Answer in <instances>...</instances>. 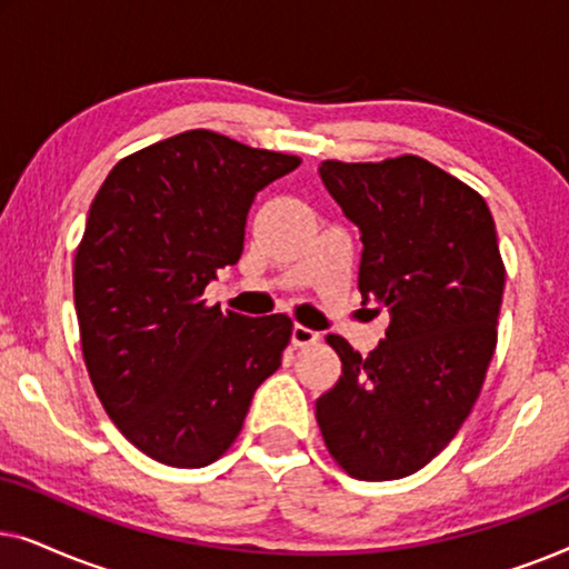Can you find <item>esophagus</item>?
<instances>
[{
	"label": "esophagus",
	"instance_id": "1",
	"mask_svg": "<svg viewBox=\"0 0 569 569\" xmlns=\"http://www.w3.org/2000/svg\"><path fill=\"white\" fill-rule=\"evenodd\" d=\"M318 339H321V333L308 329V326H300V323L292 326V345L295 347H310V345H316Z\"/></svg>",
	"mask_w": 569,
	"mask_h": 569
}]
</instances>
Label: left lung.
I'll list each match as a JSON object with an SVG mask.
<instances>
[{"label":"left lung","instance_id":"8db88e82","mask_svg":"<svg viewBox=\"0 0 569 569\" xmlns=\"http://www.w3.org/2000/svg\"><path fill=\"white\" fill-rule=\"evenodd\" d=\"M318 173L360 228L362 300L391 313L368 357L326 337L341 376L316 401L318 427L349 477H409L461 430L495 355L505 263L492 212L417 154L323 160Z\"/></svg>","mask_w":569,"mask_h":569}]
</instances>
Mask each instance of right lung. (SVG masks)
<instances>
[{
	"mask_svg": "<svg viewBox=\"0 0 569 569\" xmlns=\"http://www.w3.org/2000/svg\"><path fill=\"white\" fill-rule=\"evenodd\" d=\"M298 166L191 129L116 162L92 199L74 253L82 357L106 415L154 461H217L282 365L290 318L222 313L201 295L243 253L256 193Z\"/></svg>",
	"mask_w": 569,
	"mask_h": 569,
	"instance_id": "right-lung-1",
	"label": "right lung"
}]
</instances>
